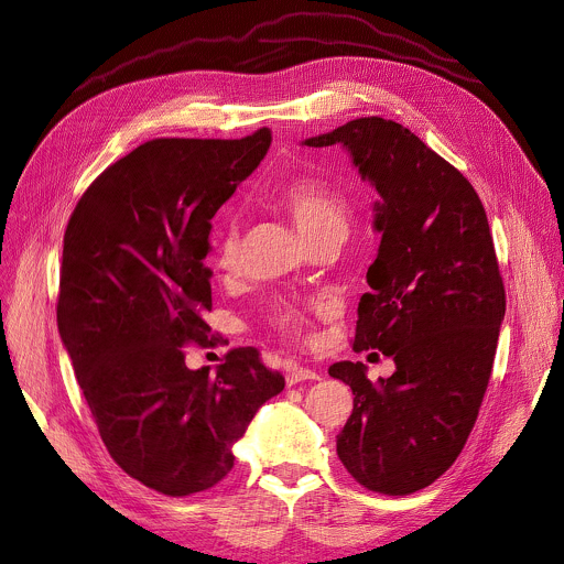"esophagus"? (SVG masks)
Wrapping results in <instances>:
<instances>
[{
    "instance_id": "obj_1",
    "label": "esophagus",
    "mask_w": 564,
    "mask_h": 564,
    "mask_svg": "<svg viewBox=\"0 0 564 564\" xmlns=\"http://www.w3.org/2000/svg\"><path fill=\"white\" fill-rule=\"evenodd\" d=\"M321 375L312 368H302V366H289L286 370V386H295L300 381H316Z\"/></svg>"
}]
</instances>
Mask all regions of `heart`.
<instances>
[{
    "label": "heart",
    "instance_id": "obj_1",
    "mask_svg": "<svg viewBox=\"0 0 564 564\" xmlns=\"http://www.w3.org/2000/svg\"><path fill=\"white\" fill-rule=\"evenodd\" d=\"M273 200L291 216L295 226L312 243L323 237H343L348 228L350 207L327 181L316 176H295L273 187ZM241 235L237 224H226L216 230L214 262L224 271H235L239 264ZM269 323L286 338H302L310 332L312 307L293 300H275L269 312Z\"/></svg>",
    "mask_w": 564,
    "mask_h": 564
}]
</instances>
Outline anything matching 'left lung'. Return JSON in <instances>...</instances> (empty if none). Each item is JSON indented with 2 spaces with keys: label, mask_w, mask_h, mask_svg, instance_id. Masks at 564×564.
Masks as SVG:
<instances>
[{
  "label": "left lung",
  "mask_w": 564,
  "mask_h": 564,
  "mask_svg": "<svg viewBox=\"0 0 564 564\" xmlns=\"http://www.w3.org/2000/svg\"><path fill=\"white\" fill-rule=\"evenodd\" d=\"M334 144L381 196V243L352 350L395 361L379 383L361 361L329 366L355 395L336 454L364 488L411 495L452 467L479 415L506 314L503 280L479 194L409 128L361 117L305 140Z\"/></svg>",
  "instance_id": "left-lung-1"
}]
</instances>
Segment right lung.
I'll use <instances>...</instances> for the list:
<instances>
[{
	"label": "right lung",
	"instance_id": "1",
	"mask_svg": "<svg viewBox=\"0 0 564 564\" xmlns=\"http://www.w3.org/2000/svg\"><path fill=\"white\" fill-rule=\"evenodd\" d=\"M269 147V128L144 142L85 189L65 230L56 316L74 375L112 460L166 497L226 479L232 445L284 388L254 348L230 350L214 375L183 352L212 334L214 214Z\"/></svg>",
	"mask_w": 564,
	"mask_h": 564
}]
</instances>
